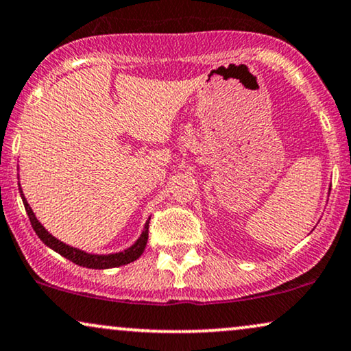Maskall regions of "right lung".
I'll return each mask as SVG.
<instances>
[{
	"instance_id": "obj_1",
	"label": "right lung",
	"mask_w": 351,
	"mask_h": 351,
	"mask_svg": "<svg viewBox=\"0 0 351 351\" xmlns=\"http://www.w3.org/2000/svg\"><path fill=\"white\" fill-rule=\"evenodd\" d=\"M19 193H21L22 202H24L25 212H27L29 220H30V223H32L37 237L42 239V241L45 243L48 247H51V250L56 251L58 254H61L63 257H66V259H69L71 263L82 265V267H87V269H112V267H119V265H126V264L132 263V261L139 259L141 254H143L145 250V245H147V239H149L150 217H149V220L145 221L141 237L137 238L134 241V245L128 247V250L119 251V252H112V254H90V252H86L82 250H77V247L66 245V243L60 241V239L53 237V234L48 232V230H45V227H43V225L37 220L32 207L29 206L27 199H25L24 193H22L21 184H19Z\"/></svg>"
}]
</instances>
